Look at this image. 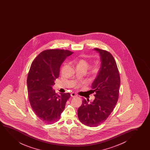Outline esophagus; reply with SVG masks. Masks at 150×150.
I'll use <instances>...</instances> for the list:
<instances>
[{
    "label": "esophagus",
    "instance_id": "1",
    "mask_svg": "<svg viewBox=\"0 0 150 150\" xmlns=\"http://www.w3.org/2000/svg\"><path fill=\"white\" fill-rule=\"evenodd\" d=\"M71 97H75L77 96V95H76V94L74 93H71Z\"/></svg>",
    "mask_w": 150,
    "mask_h": 150
}]
</instances>
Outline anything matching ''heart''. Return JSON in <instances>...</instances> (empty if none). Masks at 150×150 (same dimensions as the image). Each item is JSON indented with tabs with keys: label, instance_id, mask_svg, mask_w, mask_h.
Masks as SVG:
<instances>
[{
	"label": "heart",
	"instance_id": "heart-1",
	"mask_svg": "<svg viewBox=\"0 0 150 150\" xmlns=\"http://www.w3.org/2000/svg\"><path fill=\"white\" fill-rule=\"evenodd\" d=\"M76 64L77 65V68L81 70L86 71L89 67V64L88 62L83 59L78 60L76 62ZM101 70V66L99 64H96L95 66H93L92 68L91 69L90 74L93 78L96 77L97 76H98L100 73Z\"/></svg>",
	"mask_w": 150,
	"mask_h": 150
}]
</instances>
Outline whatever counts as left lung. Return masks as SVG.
Returning <instances> with one entry per match:
<instances>
[{"mask_svg":"<svg viewBox=\"0 0 150 150\" xmlns=\"http://www.w3.org/2000/svg\"><path fill=\"white\" fill-rule=\"evenodd\" d=\"M101 57V70L92 84L95 98L88 103L83 99L78 110L79 121L95 127L105 122L115 108L119 97L120 77L114 58L109 52L95 48Z\"/></svg>","mask_w":150,"mask_h":150,"instance_id":"1","label":"left lung"}]
</instances>
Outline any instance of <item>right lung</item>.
I'll list each match as a JSON object with an SVG mask.
<instances>
[{
  "label": "right lung",
  "instance_id": "right-lung-1",
  "mask_svg": "<svg viewBox=\"0 0 150 150\" xmlns=\"http://www.w3.org/2000/svg\"><path fill=\"white\" fill-rule=\"evenodd\" d=\"M73 52L62 49L41 52L31 64L27 77L29 101L36 115L46 124L57 121L71 95H58L52 89L54 80L59 76L60 67Z\"/></svg>",
  "mask_w": 150,
  "mask_h": 150
}]
</instances>
